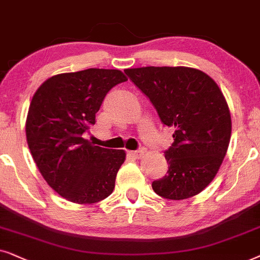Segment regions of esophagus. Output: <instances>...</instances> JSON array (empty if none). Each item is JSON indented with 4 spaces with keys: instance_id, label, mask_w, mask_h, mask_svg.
Returning <instances> with one entry per match:
<instances>
[{
    "instance_id": "esophagus-1",
    "label": "esophagus",
    "mask_w": 260,
    "mask_h": 260,
    "mask_svg": "<svg viewBox=\"0 0 260 260\" xmlns=\"http://www.w3.org/2000/svg\"><path fill=\"white\" fill-rule=\"evenodd\" d=\"M144 153H145V151H144V150H138V151H129V152H128V154H129L131 157H133V158H136V159H139V158L143 157Z\"/></svg>"
}]
</instances>
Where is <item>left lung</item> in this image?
Listing matches in <instances>:
<instances>
[{"instance_id": "8db88e82", "label": "left lung", "mask_w": 260, "mask_h": 260, "mask_svg": "<svg viewBox=\"0 0 260 260\" xmlns=\"http://www.w3.org/2000/svg\"><path fill=\"white\" fill-rule=\"evenodd\" d=\"M124 74L150 99L161 122L175 129L174 144L164 152L169 170L152 189L168 200L200 193L216 176L231 140V113L219 85L186 67L126 69Z\"/></svg>"}]
</instances>
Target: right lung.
Masks as SVG:
<instances>
[{
	"mask_svg": "<svg viewBox=\"0 0 260 260\" xmlns=\"http://www.w3.org/2000/svg\"><path fill=\"white\" fill-rule=\"evenodd\" d=\"M126 81L120 70L67 72L46 79L30 101L29 151L47 184L70 202L91 205L113 192L126 152L95 146L83 133L95 124L107 92Z\"/></svg>",
	"mask_w": 260,
	"mask_h": 260,
	"instance_id": "add662e5",
	"label": "right lung"
}]
</instances>
